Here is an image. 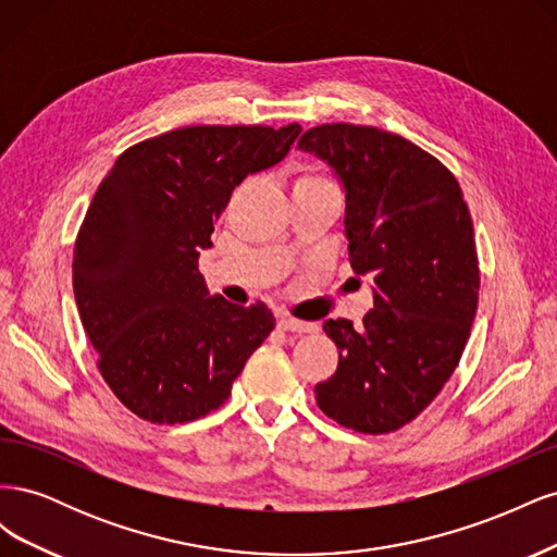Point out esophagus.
<instances>
[{
    "mask_svg": "<svg viewBox=\"0 0 557 557\" xmlns=\"http://www.w3.org/2000/svg\"><path fill=\"white\" fill-rule=\"evenodd\" d=\"M278 327L285 330V332H295V334H305V332L313 330L311 323H305V320H297V318H290V315H281Z\"/></svg>",
    "mask_w": 557,
    "mask_h": 557,
    "instance_id": "1",
    "label": "esophagus"
}]
</instances>
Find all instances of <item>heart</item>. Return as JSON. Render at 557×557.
Listing matches in <instances>:
<instances>
[{"label":"heart","mask_w":557,"mask_h":557,"mask_svg":"<svg viewBox=\"0 0 557 557\" xmlns=\"http://www.w3.org/2000/svg\"><path fill=\"white\" fill-rule=\"evenodd\" d=\"M323 183H332V181L325 174H320L315 170H305V172L297 174L293 188H299V185H323Z\"/></svg>","instance_id":"1"}]
</instances>
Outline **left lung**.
Returning <instances> with one entry per match:
<instances>
[{
	"label": "left lung",
	"instance_id": "8db88e82",
	"mask_svg": "<svg viewBox=\"0 0 557 557\" xmlns=\"http://www.w3.org/2000/svg\"><path fill=\"white\" fill-rule=\"evenodd\" d=\"M297 146L342 176L350 267L374 276L360 327L325 323L339 367L315 401L348 430L395 432L442 393L467 346L481 288L471 213L448 166L399 134L325 123Z\"/></svg>",
	"mask_w": 557,
	"mask_h": 557
}]
</instances>
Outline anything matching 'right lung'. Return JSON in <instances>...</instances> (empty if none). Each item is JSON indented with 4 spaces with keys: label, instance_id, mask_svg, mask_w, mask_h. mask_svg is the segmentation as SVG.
<instances>
[{
    "label": "right lung",
    "instance_id": "add662e5",
    "mask_svg": "<svg viewBox=\"0 0 557 557\" xmlns=\"http://www.w3.org/2000/svg\"><path fill=\"white\" fill-rule=\"evenodd\" d=\"M301 127L188 125L117 156L74 244V297L97 369L148 423H190L230 397L274 315L209 297L199 250L232 190L285 158Z\"/></svg>",
    "mask_w": 557,
    "mask_h": 557
}]
</instances>
